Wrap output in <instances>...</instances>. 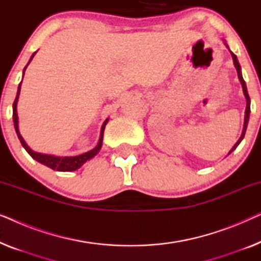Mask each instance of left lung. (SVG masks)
Returning a JSON list of instances; mask_svg holds the SVG:
<instances>
[{"instance_id": "obj_1", "label": "left lung", "mask_w": 261, "mask_h": 261, "mask_svg": "<svg viewBox=\"0 0 261 261\" xmlns=\"http://www.w3.org/2000/svg\"><path fill=\"white\" fill-rule=\"evenodd\" d=\"M224 45H226V46H227V48L229 49V47H228V45L226 44V42H224ZM230 55H231V58H233V63H234L235 69H237V71H238V77H239V81H240V83H241V85H242V91H244V95H245V97H246V102H247V105H246V110H245V122H244V129H242L241 137L239 138V140L237 141V144H235V145L233 146V148L230 149L229 153H228V155H229L230 153L233 152L234 149L238 147L239 144H240V142L242 141V139H244V137H245V133H246V129H247V124H248V120H249V113H251V99H249L248 91H247V87H246V83H245V81H244V77H242V73H241V66H240V64H239V60H238V58H237V56H235L234 53L231 52V51H230Z\"/></svg>"}]
</instances>
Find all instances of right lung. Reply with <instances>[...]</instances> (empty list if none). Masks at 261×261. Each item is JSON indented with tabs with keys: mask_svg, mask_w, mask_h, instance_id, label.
<instances>
[{
	"mask_svg": "<svg viewBox=\"0 0 261 261\" xmlns=\"http://www.w3.org/2000/svg\"><path fill=\"white\" fill-rule=\"evenodd\" d=\"M34 52L33 55H32L30 62V64L32 62V59H33V57L35 56ZM28 64L26 66H24L23 69V73H22V80H23V74H24V71H26ZM21 83H22V81H21ZM21 83L19 84V88H17V94H16V97H15V101L13 103V120H14V127H15V132L17 134V138H19V140L21 142V145L23 146V148L26 149L28 152V154H30L32 158L37 160L42 165L49 167V169L52 170H56V171H60V172H71V171H76L77 169H80V167L83 165L88 162V160H90L91 158H94V156L97 154L99 152V149L102 147V141H103V134H105V128H106V124L108 123L109 119H107L105 122L102 124V128H101V134H99V140L97 142V145H96L95 148H92L91 151L89 152H85L83 154H80V155H74V156H57V155H52V154H44V153H38V152H34L33 149H32L30 146L26 144V141L23 140V138L21 137L20 134V130H19V116H17V101H19V96H20V90H21Z\"/></svg>",
	"mask_w": 261,
	"mask_h": 261,
	"instance_id": "obj_1",
	"label": "right lung"
}]
</instances>
